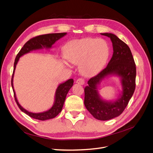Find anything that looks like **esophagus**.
Here are the masks:
<instances>
[{
    "instance_id": "1",
    "label": "esophagus",
    "mask_w": 153,
    "mask_h": 153,
    "mask_svg": "<svg viewBox=\"0 0 153 153\" xmlns=\"http://www.w3.org/2000/svg\"><path fill=\"white\" fill-rule=\"evenodd\" d=\"M76 83L80 85H84L85 84V81L84 79H82V78H78V79L76 80Z\"/></svg>"
}]
</instances>
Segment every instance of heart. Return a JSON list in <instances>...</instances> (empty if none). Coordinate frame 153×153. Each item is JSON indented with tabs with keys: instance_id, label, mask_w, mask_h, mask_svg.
Listing matches in <instances>:
<instances>
[{
	"instance_id": "b5f03b06",
	"label": "heart",
	"mask_w": 153,
	"mask_h": 153,
	"mask_svg": "<svg viewBox=\"0 0 153 153\" xmlns=\"http://www.w3.org/2000/svg\"><path fill=\"white\" fill-rule=\"evenodd\" d=\"M110 54V48L103 39L92 38L73 40L64 47V57L73 64H78L80 71L86 76H93L103 68ZM64 65L70 67L63 60Z\"/></svg>"
}]
</instances>
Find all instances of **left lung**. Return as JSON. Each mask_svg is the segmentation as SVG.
Here are the masks:
<instances>
[{
  "instance_id": "1",
  "label": "left lung",
  "mask_w": 153,
  "mask_h": 153,
  "mask_svg": "<svg viewBox=\"0 0 153 153\" xmlns=\"http://www.w3.org/2000/svg\"><path fill=\"white\" fill-rule=\"evenodd\" d=\"M101 34L110 38L113 55L106 67L88 80L84 89V105L94 118L107 121L121 115L131 98L135 89L136 66L130 48L126 43L114 34ZM112 76L120 77L122 89L117 99L108 101L99 94V86L105 78Z\"/></svg>"
}]
</instances>
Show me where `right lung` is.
<instances>
[{"label":"right lung","mask_w":153,"mask_h":153,"mask_svg":"<svg viewBox=\"0 0 153 153\" xmlns=\"http://www.w3.org/2000/svg\"><path fill=\"white\" fill-rule=\"evenodd\" d=\"M66 32H64V33L48 34L36 36L35 38H32L27 41V42L24 45V47L22 48L19 53H18L16 57L15 63H14V70L11 79V85L14 92V96H15V101L20 109L23 112L25 113L27 115H28L29 116L34 119L41 120V121H45V120L53 119L56 117L57 115L61 112L68 92H69V89L72 87L74 82L73 79H69L66 82L61 83V84H60L58 85L56 91H55L53 104L50 109H48V110L44 111V112L38 113L29 112V111L27 110L23 107V106H22V105L19 103V102H18L15 89H14L13 77L14 73H15V71L16 67V64L22 56H23V55L26 53H28L32 52V51L41 50L44 48L47 50L52 48L53 45L55 44V43L57 41H58L59 39L62 38V37L66 36Z\"/></svg>","instance_id":"add662e5"}]
</instances>
